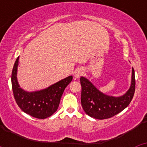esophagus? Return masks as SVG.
<instances>
[{
	"mask_svg": "<svg viewBox=\"0 0 147 147\" xmlns=\"http://www.w3.org/2000/svg\"><path fill=\"white\" fill-rule=\"evenodd\" d=\"M83 74H84V71H83L82 69H81V68L76 69V71H75V73H74L75 79H79V78H80V76Z\"/></svg>",
	"mask_w": 147,
	"mask_h": 147,
	"instance_id": "obj_1",
	"label": "esophagus"
}]
</instances>
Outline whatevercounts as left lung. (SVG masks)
Wrapping results in <instances>:
<instances>
[{"instance_id":"obj_1","label":"left lung","mask_w":147,"mask_h":147,"mask_svg":"<svg viewBox=\"0 0 147 147\" xmlns=\"http://www.w3.org/2000/svg\"><path fill=\"white\" fill-rule=\"evenodd\" d=\"M80 83L81 103L84 111L94 119H109L121 112L132 101L136 90L135 71L132 68L130 88L121 96H110L104 94L83 76L80 78Z\"/></svg>"}]
</instances>
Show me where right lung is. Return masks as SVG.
Returning <instances> with one entry per match:
<instances>
[{"instance_id": "1", "label": "right lung", "mask_w": 147, "mask_h": 147, "mask_svg": "<svg viewBox=\"0 0 147 147\" xmlns=\"http://www.w3.org/2000/svg\"><path fill=\"white\" fill-rule=\"evenodd\" d=\"M19 57L17 58L11 73V86L17 105L23 112L32 117L44 119L50 117L57 110L61 97L66 87L72 81L69 76L45 89L27 92L20 88L17 80Z\"/></svg>"}]
</instances>
